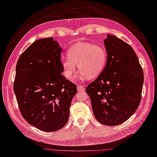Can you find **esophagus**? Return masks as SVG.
I'll list each match as a JSON object with an SVG mask.
<instances>
[{
	"instance_id": "obj_1",
	"label": "esophagus",
	"mask_w": 157,
	"mask_h": 157,
	"mask_svg": "<svg viewBox=\"0 0 157 157\" xmlns=\"http://www.w3.org/2000/svg\"><path fill=\"white\" fill-rule=\"evenodd\" d=\"M77 89L78 91H81V92H83L85 91V86H82V85H78Z\"/></svg>"
}]
</instances>
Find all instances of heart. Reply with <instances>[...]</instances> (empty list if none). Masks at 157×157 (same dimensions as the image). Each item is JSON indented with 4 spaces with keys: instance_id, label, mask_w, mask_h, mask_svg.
<instances>
[{
    "instance_id": "heart-1",
    "label": "heart",
    "mask_w": 157,
    "mask_h": 157,
    "mask_svg": "<svg viewBox=\"0 0 157 157\" xmlns=\"http://www.w3.org/2000/svg\"><path fill=\"white\" fill-rule=\"evenodd\" d=\"M68 58L62 60L64 74L68 79L73 78L78 65L79 78L93 79L101 75L106 65L107 54L101 45L78 43L72 45L67 52Z\"/></svg>"
}]
</instances>
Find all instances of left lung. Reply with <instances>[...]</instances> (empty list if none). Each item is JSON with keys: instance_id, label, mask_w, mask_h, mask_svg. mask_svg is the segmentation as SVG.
I'll return each mask as SVG.
<instances>
[{"instance_id": "1", "label": "left lung", "mask_w": 157, "mask_h": 157, "mask_svg": "<svg viewBox=\"0 0 157 157\" xmlns=\"http://www.w3.org/2000/svg\"><path fill=\"white\" fill-rule=\"evenodd\" d=\"M107 61L102 72L86 87L95 118L101 123H123L139 107L144 75L132 48L109 34L104 40Z\"/></svg>"}]
</instances>
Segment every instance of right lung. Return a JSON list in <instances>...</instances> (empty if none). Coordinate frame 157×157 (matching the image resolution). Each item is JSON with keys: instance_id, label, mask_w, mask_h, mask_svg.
Wrapping results in <instances>:
<instances>
[{"instance_id": "obj_1", "label": "right lung", "mask_w": 157, "mask_h": 157, "mask_svg": "<svg viewBox=\"0 0 157 157\" xmlns=\"http://www.w3.org/2000/svg\"><path fill=\"white\" fill-rule=\"evenodd\" d=\"M62 48L52 37L37 40L17 61L14 91L19 110L29 124L44 132L64 127L75 84L61 74Z\"/></svg>"}]
</instances>
